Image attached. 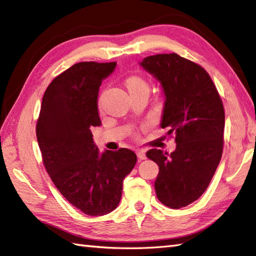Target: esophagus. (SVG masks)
Segmentation results:
<instances>
[{
    "mask_svg": "<svg viewBox=\"0 0 256 256\" xmlns=\"http://www.w3.org/2000/svg\"><path fill=\"white\" fill-rule=\"evenodd\" d=\"M136 155H138V160H146L145 150H136Z\"/></svg>",
    "mask_w": 256,
    "mask_h": 256,
    "instance_id": "34e87169",
    "label": "esophagus"
}]
</instances>
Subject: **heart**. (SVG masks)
Segmentation results:
<instances>
[{
	"label": "heart",
	"instance_id": "1",
	"mask_svg": "<svg viewBox=\"0 0 256 256\" xmlns=\"http://www.w3.org/2000/svg\"><path fill=\"white\" fill-rule=\"evenodd\" d=\"M125 84H126L130 94L140 90H148V86L146 84V81L143 78L138 77V76H131V77H128L125 80Z\"/></svg>",
	"mask_w": 256,
	"mask_h": 256
}]
</instances>
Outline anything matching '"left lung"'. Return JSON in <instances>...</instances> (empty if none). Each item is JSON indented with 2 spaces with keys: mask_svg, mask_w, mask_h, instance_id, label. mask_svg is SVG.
<instances>
[{
  "mask_svg": "<svg viewBox=\"0 0 256 256\" xmlns=\"http://www.w3.org/2000/svg\"><path fill=\"white\" fill-rule=\"evenodd\" d=\"M160 82L165 94L160 126L176 135V150H150L160 166L156 196L172 209L190 204L202 194L218 167L224 148V108L206 70L177 54L148 56L140 62Z\"/></svg>",
  "mask_w": 256,
  "mask_h": 256,
  "instance_id": "8db88e82",
  "label": "left lung"
}]
</instances>
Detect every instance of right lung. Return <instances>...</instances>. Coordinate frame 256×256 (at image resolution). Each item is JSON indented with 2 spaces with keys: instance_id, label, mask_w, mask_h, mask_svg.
Returning <instances> with one entry per match:
<instances>
[{
  "instance_id": "add662e5",
  "label": "right lung",
  "mask_w": 256,
  "mask_h": 256,
  "mask_svg": "<svg viewBox=\"0 0 256 256\" xmlns=\"http://www.w3.org/2000/svg\"><path fill=\"white\" fill-rule=\"evenodd\" d=\"M116 62H84L54 79L42 96L36 136L42 162L64 198L88 216L116 208L123 180L138 157L131 150L100 153L91 126H100L98 94Z\"/></svg>"
}]
</instances>
